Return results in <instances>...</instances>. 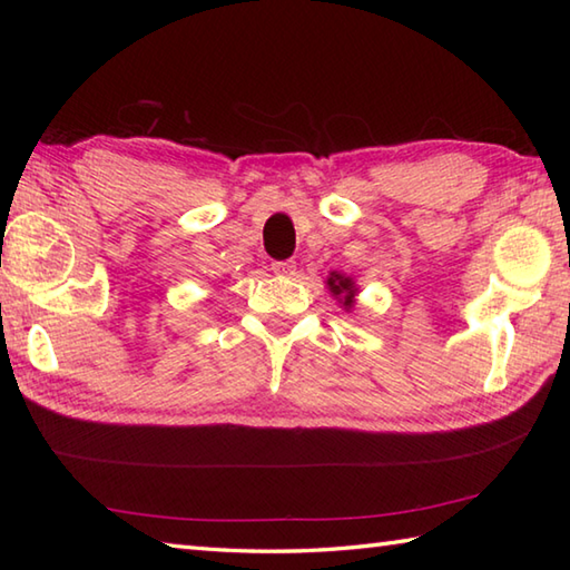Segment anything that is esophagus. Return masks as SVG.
I'll return each mask as SVG.
<instances>
[{
	"instance_id": "obj_1",
	"label": "esophagus",
	"mask_w": 570,
	"mask_h": 570,
	"mask_svg": "<svg viewBox=\"0 0 570 570\" xmlns=\"http://www.w3.org/2000/svg\"><path fill=\"white\" fill-rule=\"evenodd\" d=\"M272 272L276 276H294L296 274V264L294 262H274Z\"/></svg>"
}]
</instances>
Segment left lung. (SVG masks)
<instances>
[{
	"mask_svg": "<svg viewBox=\"0 0 570 570\" xmlns=\"http://www.w3.org/2000/svg\"><path fill=\"white\" fill-rule=\"evenodd\" d=\"M325 286H328L331 296L337 298V304H341V308H345L347 313L355 308V296L360 292H357V284H355L353 276H345L341 272H331L328 278H325Z\"/></svg>",
	"mask_w": 570,
	"mask_h": 570,
	"instance_id": "1",
	"label": "left lung"
}]
</instances>
